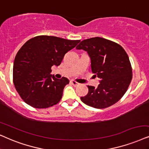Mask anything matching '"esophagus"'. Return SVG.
I'll return each instance as SVG.
<instances>
[{"mask_svg": "<svg viewBox=\"0 0 149 149\" xmlns=\"http://www.w3.org/2000/svg\"><path fill=\"white\" fill-rule=\"evenodd\" d=\"M71 83L72 84L73 86H78V85H79L78 82H76V81H74V80H71Z\"/></svg>", "mask_w": 149, "mask_h": 149, "instance_id": "34e87169", "label": "esophagus"}]
</instances>
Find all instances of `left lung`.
Returning <instances> with one entry per match:
<instances>
[{"label": "left lung", "mask_w": 149, "mask_h": 149, "mask_svg": "<svg viewBox=\"0 0 149 149\" xmlns=\"http://www.w3.org/2000/svg\"><path fill=\"white\" fill-rule=\"evenodd\" d=\"M76 49L88 53L92 72L100 79L97 88L87 86V95L80 97L82 102L104 109L119 101L132 80V68L125 50L118 43L100 37L82 40Z\"/></svg>", "instance_id": "8db88e82"}]
</instances>
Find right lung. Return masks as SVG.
<instances>
[{
	"mask_svg": "<svg viewBox=\"0 0 149 149\" xmlns=\"http://www.w3.org/2000/svg\"><path fill=\"white\" fill-rule=\"evenodd\" d=\"M80 40H71L38 36L27 40L17 53L13 67V82L21 98L37 109L52 107L61 101L69 80L50 74L52 66H59L66 53Z\"/></svg>",
	"mask_w": 149,
	"mask_h": 149,
	"instance_id": "add662e5",
	"label": "right lung"
}]
</instances>
